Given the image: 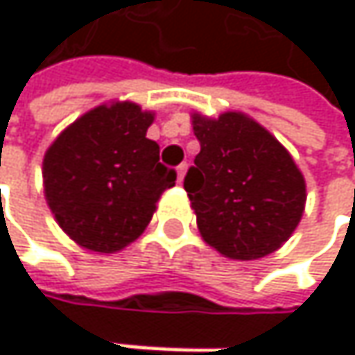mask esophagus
<instances>
[{
	"mask_svg": "<svg viewBox=\"0 0 355 355\" xmlns=\"http://www.w3.org/2000/svg\"><path fill=\"white\" fill-rule=\"evenodd\" d=\"M184 175H187V164L182 162L180 166L177 168V178H178V182H182V178H184Z\"/></svg>",
	"mask_w": 355,
	"mask_h": 355,
	"instance_id": "34e87169",
	"label": "esophagus"
}]
</instances>
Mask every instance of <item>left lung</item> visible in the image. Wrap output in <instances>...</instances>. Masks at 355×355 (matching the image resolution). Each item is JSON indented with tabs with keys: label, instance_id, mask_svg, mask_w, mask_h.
I'll return each mask as SVG.
<instances>
[{
	"label": "left lung",
	"instance_id": "8db88e82",
	"mask_svg": "<svg viewBox=\"0 0 355 355\" xmlns=\"http://www.w3.org/2000/svg\"><path fill=\"white\" fill-rule=\"evenodd\" d=\"M191 123L201 150L184 191L201 239L236 261L271 254L304 214L306 182L294 158L245 112H193Z\"/></svg>",
	"mask_w": 355,
	"mask_h": 355
}]
</instances>
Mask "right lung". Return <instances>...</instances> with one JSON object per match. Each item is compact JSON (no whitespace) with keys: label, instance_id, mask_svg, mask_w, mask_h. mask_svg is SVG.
Masks as SVG:
<instances>
[{"label":"right lung","instance_id":"add662e5","mask_svg":"<svg viewBox=\"0 0 355 355\" xmlns=\"http://www.w3.org/2000/svg\"><path fill=\"white\" fill-rule=\"evenodd\" d=\"M154 112L129 101L94 107L65 127L42 158L44 199L82 248L119 252L141 236L177 173L146 137Z\"/></svg>","mask_w":355,"mask_h":355}]
</instances>
